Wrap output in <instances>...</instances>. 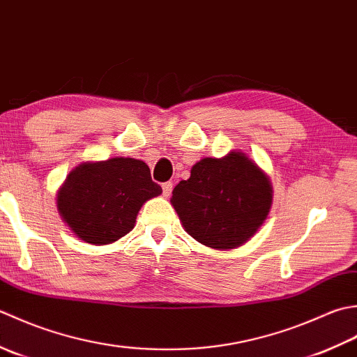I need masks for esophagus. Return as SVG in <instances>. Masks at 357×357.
<instances>
[{
    "mask_svg": "<svg viewBox=\"0 0 357 357\" xmlns=\"http://www.w3.org/2000/svg\"><path fill=\"white\" fill-rule=\"evenodd\" d=\"M172 183H171V181H166V183H163L162 185V189H163V195H165V197H169V195H171V192H172Z\"/></svg>",
    "mask_w": 357,
    "mask_h": 357,
    "instance_id": "esophagus-1",
    "label": "esophagus"
}]
</instances>
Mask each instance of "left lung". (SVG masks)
Masks as SVG:
<instances>
[{
    "label": "left lung",
    "instance_id": "1",
    "mask_svg": "<svg viewBox=\"0 0 357 357\" xmlns=\"http://www.w3.org/2000/svg\"><path fill=\"white\" fill-rule=\"evenodd\" d=\"M171 203L185 231L217 250L237 248L254 236L271 206L270 180L242 152L203 158L174 188Z\"/></svg>",
    "mask_w": 357,
    "mask_h": 357
}]
</instances>
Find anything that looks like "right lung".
I'll return each instance as SVG.
<instances>
[{
  "instance_id": "1",
  "label": "right lung",
  "mask_w": 357,
  "mask_h": 357,
  "mask_svg": "<svg viewBox=\"0 0 357 357\" xmlns=\"http://www.w3.org/2000/svg\"><path fill=\"white\" fill-rule=\"evenodd\" d=\"M160 194L146 163L117 157L77 166L58 192V211L84 242L107 245L126 236L143 203Z\"/></svg>"
}]
</instances>
